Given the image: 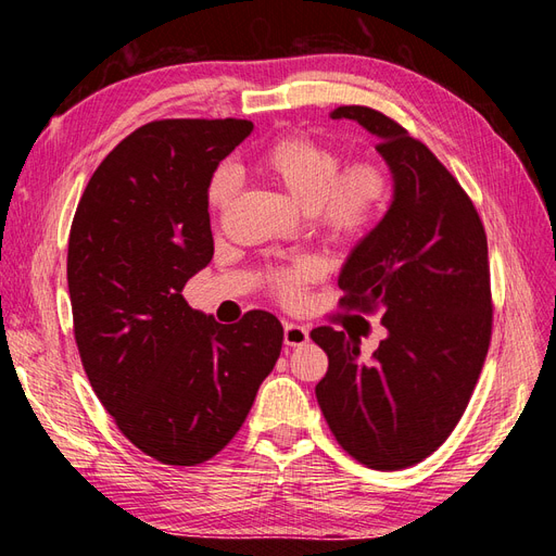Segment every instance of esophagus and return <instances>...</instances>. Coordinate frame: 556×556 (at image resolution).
<instances>
[{
    "label": "esophagus",
    "mask_w": 556,
    "mask_h": 556,
    "mask_svg": "<svg viewBox=\"0 0 556 556\" xmlns=\"http://www.w3.org/2000/svg\"><path fill=\"white\" fill-rule=\"evenodd\" d=\"M282 341H285V345H290V348H301V345L308 343V331L301 327V325L285 323V327H282Z\"/></svg>",
    "instance_id": "obj_1"
}]
</instances>
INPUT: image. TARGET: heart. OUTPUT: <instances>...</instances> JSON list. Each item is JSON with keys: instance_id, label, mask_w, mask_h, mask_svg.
<instances>
[{"instance_id": "b5f03b06", "label": "heart", "mask_w": 556, "mask_h": 556, "mask_svg": "<svg viewBox=\"0 0 556 556\" xmlns=\"http://www.w3.org/2000/svg\"><path fill=\"white\" fill-rule=\"evenodd\" d=\"M260 169L282 190L313 213L315 227L336 243H355L371 233L382 220L392 199V180L380 164L357 162L343 169L339 150L304 134H285L268 143L260 157ZM239 178L231 169L215 172L208 182V206L225 213L237 194ZM311 260H296L271 271L268 282L278 296L296 301L308 280L315 278Z\"/></svg>"}]
</instances>
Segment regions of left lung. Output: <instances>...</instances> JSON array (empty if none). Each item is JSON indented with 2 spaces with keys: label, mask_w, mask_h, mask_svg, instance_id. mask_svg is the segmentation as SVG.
I'll list each match as a JSON object with an SVG mask.
<instances>
[{
  "label": "left lung",
  "mask_w": 556,
  "mask_h": 556,
  "mask_svg": "<svg viewBox=\"0 0 556 556\" xmlns=\"http://www.w3.org/2000/svg\"><path fill=\"white\" fill-rule=\"evenodd\" d=\"M333 121L378 137L394 197L341 268V306L380 311L387 339L371 359L359 336L317 327L329 368L315 396L339 445L376 470L415 466L439 450L476 390L492 339L486 233L462 185L392 117L339 106Z\"/></svg>",
  "instance_id": "1"
}]
</instances>
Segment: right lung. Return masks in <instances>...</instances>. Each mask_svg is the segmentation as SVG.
<instances>
[{"mask_svg":"<svg viewBox=\"0 0 556 556\" xmlns=\"http://www.w3.org/2000/svg\"><path fill=\"white\" fill-rule=\"evenodd\" d=\"M250 121H155L97 166L70 231L74 336L117 429L148 457L197 466L220 452L274 371L282 325H220L182 288L213 257L208 182Z\"/></svg>","mask_w":556,"mask_h":556,"instance_id":"add662e5","label":"right lung"}]
</instances>
